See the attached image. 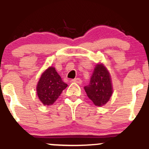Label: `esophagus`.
<instances>
[{
  "mask_svg": "<svg viewBox=\"0 0 149 149\" xmlns=\"http://www.w3.org/2000/svg\"><path fill=\"white\" fill-rule=\"evenodd\" d=\"M72 82H75V83L81 84L82 83V80L81 79H79V78H76V79H73V80H72Z\"/></svg>",
  "mask_w": 149,
  "mask_h": 149,
  "instance_id": "1",
  "label": "esophagus"
}]
</instances>
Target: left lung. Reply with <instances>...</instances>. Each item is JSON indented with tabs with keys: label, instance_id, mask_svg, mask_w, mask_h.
<instances>
[{
	"label": "left lung",
	"instance_id": "left-lung-1",
	"mask_svg": "<svg viewBox=\"0 0 149 149\" xmlns=\"http://www.w3.org/2000/svg\"><path fill=\"white\" fill-rule=\"evenodd\" d=\"M84 90L96 106H103L109 101L112 94L111 78L102 64L96 65L89 84L84 86Z\"/></svg>",
	"mask_w": 149,
	"mask_h": 149
}]
</instances>
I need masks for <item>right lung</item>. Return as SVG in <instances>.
<instances>
[{"mask_svg":"<svg viewBox=\"0 0 149 149\" xmlns=\"http://www.w3.org/2000/svg\"><path fill=\"white\" fill-rule=\"evenodd\" d=\"M68 86L53 67H49L42 74L37 84V92L44 105L52 104Z\"/></svg>","mask_w":149,"mask_h":149,"instance_id":"1","label":"right lung"}]
</instances>
